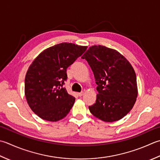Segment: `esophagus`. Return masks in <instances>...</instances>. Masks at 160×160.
Segmentation results:
<instances>
[{
  "instance_id": "obj_1",
  "label": "esophagus",
  "mask_w": 160,
  "mask_h": 160,
  "mask_svg": "<svg viewBox=\"0 0 160 160\" xmlns=\"http://www.w3.org/2000/svg\"><path fill=\"white\" fill-rule=\"evenodd\" d=\"M83 94H84V92H80V93H78V95L80 97V96H82Z\"/></svg>"
}]
</instances>
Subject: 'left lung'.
Here are the masks:
<instances>
[{
    "label": "left lung",
    "mask_w": 160,
    "mask_h": 160,
    "mask_svg": "<svg viewBox=\"0 0 160 160\" xmlns=\"http://www.w3.org/2000/svg\"><path fill=\"white\" fill-rule=\"evenodd\" d=\"M82 58L88 62L98 85L90 112L105 122L121 119L132 109L138 95L132 66L119 52L101 45L89 47Z\"/></svg>",
    "instance_id": "1"
}]
</instances>
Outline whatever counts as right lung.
<instances>
[{
  "instance_id": "obj_1",
  "label": "right lung",
  "mask_w": 160,
  "mask_h": 160,
  "mask_svg": "<svg viewBox=\"0 0 160 160\" xmlns=\"http://www.w3.org/2000/svg\"><path fill=\"white\" fill-rule=\"evenodd\" d=\"M87 46L61 43L43 51L34 59L25 78V96L34 114L43 120L64 118L76 98L62 87L67 68L82 55Z\"/></svg>"
}]
</instances>
